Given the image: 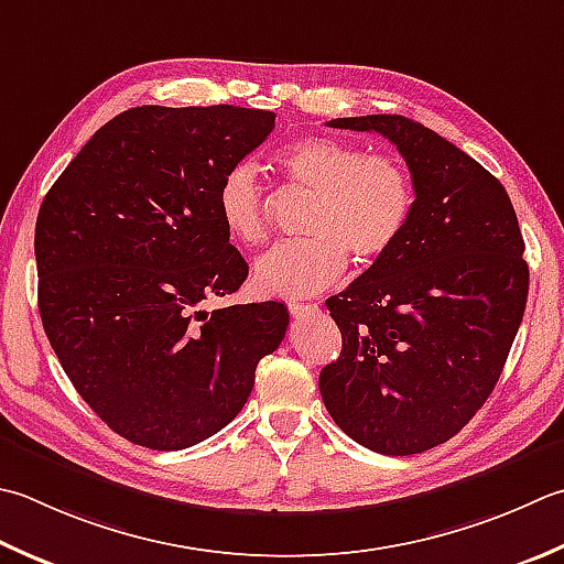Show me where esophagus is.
<instances>
[{
	"label": "esophagus",
	"mask_w": 564,
	"mask_h": 564,
	"mask_svg": "<svg viewBox=\"0 0 564 564\" xmlns=\"http://www.w3.org/2000/svg\"><path fill=\"white\" fill-rule=\"evenodd\" d=\"M291 315L295 317V319H303V317H307V315H315L317 311H319V305L317 303H293L291 307Z\"/></svg>",
	"instance_id": "1"
}]
</instances>
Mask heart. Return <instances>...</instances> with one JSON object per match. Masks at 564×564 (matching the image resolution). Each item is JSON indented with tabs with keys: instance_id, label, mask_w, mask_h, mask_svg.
Masks as SVG:
<instances>
[{
	"instance_id": "b5f03b06",
	"label": "heart",
	"mask_w": 564,
	"mask_h": 564,
	"mask_svg": "<svg viewBox=\"0 0 564 564\" xmlns=\"http://www.w3.org/2000/svg\"><path fill=\"white\" fill-rule=\"evenodd\" d=\"M289 183L311 191L303 229L311 237L285 241L261 257L253 283L263 295L311 297L325 291L349 267V253L364 267L383 259L403 239L415 209V187L405 165L367 153L333 137H303L275 153ZM217 217L227 235L245 247L269 237L267 191L257 165L237 161L217 183Z\"/></svg>"
}]
</instances>
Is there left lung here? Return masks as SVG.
<instances>
[{"mask_svg":"<svg viewBox=\"0 0 564 564\" xmlns=\"http://www.w3.org/2000/svg\"><path fill=\"white\" fill-rule=\"evenodd\" d=\"M405 159L415 209L403 239L327 297L339 357L319 371L333 421L379 455H417L465 427L499 381L528 301L509 193L481 163L401 115L341 117Z\"/></svg>","mask_w":564,"mask_h":564,"instance_id":"8db88e82","label":"left lung"}]
</instances>
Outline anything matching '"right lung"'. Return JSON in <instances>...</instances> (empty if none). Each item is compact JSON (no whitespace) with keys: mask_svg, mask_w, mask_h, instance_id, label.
<instances>
[{"mask_svg":"<svg viewBox=\"0 0 564 564\" xmlns=\"http://www.w3.org/2000/svg\"><path fill=\"white\" fill-rule=\"evenodd\" d=\"M273 127V112L231 105L127 109L43 197V329L75 391L129 443L173 452L219 433L285 337L283 303L205 311L249 273L217 183Z\"/></svg>","mask_w":564,"mask_h":564,"instance_id":"right-lung-1","label":"right lung"}]
</instances>
